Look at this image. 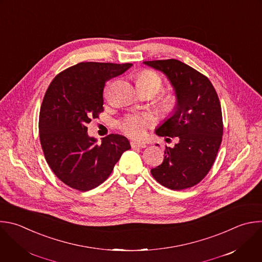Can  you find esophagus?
I'll return each mask as SVG.
<instances>
[{
  "label": "esophagus",
  "mask_w": 262,
  "mask_h": 262,
  "mask_svg": "<svg viewBox=\"0 0 262 262\" xmlns=\"http://www.w3.org/2000/svg\"><path fill=\"white\" fill-rule=\"evenodd\" d=\"M130 146L133 148H145L146 144L143 142H137V141H132L130 142Z\"/></svg>",
  "instance_id": "obj_1"
}]
</instances>
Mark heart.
I'll list each match as a JSON object with an SVG mask.
<instances>
[{
  "instance_id": "obj_1",
  "label": "heart",
  "mask_w": 262,
  "mask_h": 262,
  "mask_svg": "<svg viewBox=\"0 0 262 262\" xmlns=\"http://www.w3.org/2000/svg\"><path fill=\"white\" fill-rule=\"evenodd\" d=\"M162 80L154 72L145 70L142 71L138 77V86L147 87L158 93L162 89ZM165 111L170 112L177 106V98L173 95L166 96L162 102ZM154 123V117L149 113L128 115L120 123V128L132 138H143L146 134V129Z\"/></svg>"
}]
</instances>
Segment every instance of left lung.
I'll use <instances>...</instances> for the list:
<instances>
[{"label": "left lung", "mask_w": 262, "mask_h": 262, "mask_svg": "<svg viewBox=\"0 0 262 262\" xmlns=\"http://www.w3.org/2000/svg\"><path fill=\"white\" fill-rule=\"evenodd\" d=\"M144 63L167 77L177 98L171 116L155 133L165 140L177 138L178 142L172 148L165 147L162 163L152 168L151 173L171 190L192 187L206 177L221 145L223 121L219 98L208 77L180 60Z\"/></svg>", "instance_id": "obj_1"}]
</instances>
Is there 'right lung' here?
<instances>
[{
	"instance_id": "obj_1",
	"label": "right lung",
	"mask_w": 262,
	"mask_h": 262,
	"mask_svg": "<svg viewBox=\"0 0 262 262\" xmlns=\"http://www.w3.org/2000/svg\"><path fill=\"white\" fill-rule=\"evenodd\" d=\"M132 63L79 62L59 73L44 96L40 115V142L54 175L66 185L89 191L108 179L128 140L116 134L102 144L87 135L86 124L104 111L106 81L121 75Z\"/></svg>"
}]
</instances>
